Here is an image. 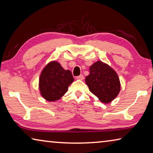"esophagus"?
<instances>
[{
    "label": "esophagus",
    "instance_id": "34e87169",
    "mask_svg": "<svg viewBox=\"0 0 153 153\" xmlns=\"http://www.w3.org/2000/svg\"><path fill=\"white\" fill-rule=\"evenodd\" d=\"M84 76H83V75H79V76H77L76 77V79H79V80H83L84 79Z\"/></svg>",
    "mask_w": 153,
    "mask_h": 153
}]
</instances>
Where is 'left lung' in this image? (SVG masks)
Masks as SVG:
<instances>
[{
    "label": "left lung",
    "instance_id": "obj_1",
    "mask_svg": "<svg viewBox=\"0 0 153 153\" xmlns=\"http://www.w3.org/2000/svg\"><path fill=\"white\" fill-rule=\"evenodd\" d=\"M85 82L90 91L103 103H109L117 97L121 84L117 73L107 64L98 61L90 67Z\"/></svg>",
    "mask_w": 153,
    "mask_h": 153
}]
</instances>
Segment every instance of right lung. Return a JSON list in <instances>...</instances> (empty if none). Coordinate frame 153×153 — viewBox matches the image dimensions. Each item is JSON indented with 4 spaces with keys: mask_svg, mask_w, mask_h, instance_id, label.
<instances>
[{
    "mask_svg": "<svg viewBox=\"0 0 153 153\" xmlns=\"http://www.w3.org/2000/svg\"><path fill=\"white\" fill-rule=\"evenodd\" d=\"M74 78L69 70H65L57 61L45 66L39 78L40 94L48 101H56L65 94Z\"/></svg>",
    "mask_w": 153,
    "mask_h": 153,
    "instance_id": "add662e5",
    "label": "right lung"
}]
</instances>
